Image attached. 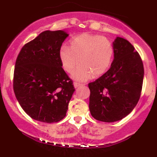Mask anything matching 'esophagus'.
I'll return each instance as SVG.
<instances>
[{
    "label": "esophagus",
    "instance_id": "obj_1",
    "mask_svg": "<svg viewBox=\"0 0 157 157\" xmlns=\"http://www.w3.org/2000/svg\"><path fill=\"white\" fill-rule=\"evenodd\" d=\"M82 86V84L79 83V82H74V86H75V89H77V88L80 87V86Z\"/></svg>",
    "mask_w": 157,
    "mask_h": 157
}]
</instances>
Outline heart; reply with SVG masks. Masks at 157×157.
I'll list each match as a JSON object with an SVG mask.
<instances>
[{"instance_id": "heart-1", "label": "heart", "mask_w": 157, "mask_h": 157, "mask_svg": "<svg viewBox=\"0 0 157 157\" xmlns=\"http://www.w3.org/2000/svg\"><path fill=\"white\" fill-rule=\"evenodd\" d=\"M70 47L61 46L59 56L65 71L72 72V77L80 82L91 77H98L107 71L113 57L112 43L107 37L98 35L83 33L70 40Z\"/></svg>"}]
</instances>
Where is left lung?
I'll return each instance as SVG.
<instances>
[{
    "instance_id": "left-lung-1",
    "label": "left lung",
    "mask_w": 157,
    "mask_h": 157,
    "mask_svg": "<svg viewBox=\"0 0 157 157\" xmlns=\"http://www.w3.org/2000/svg\"><path fill=\"white\" fill-rule=\"evenodd\" d=\"M113 46L111 67L89 84L91 116L105 122L122 120L133 111L141 95L144 77L142 59L131 43L117 37Z\"/></svg>"
}]
</instances>
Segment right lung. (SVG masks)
Returning a JSON list of instances; mask_svg holds the SVG:
<instances>
[{
	"label": "right lung",
	"instance_id": "1",
	"mask_svg": "<svg viewBox=\"0 0 157 157\" xmlns=\"http://www.w3.org/2000/svg\"><path fill=\"white\" fill-rule=\"evenodd\" d=\"M68 36L62 30L43 32L23 46L16 60L14 92L23 111L37 121L63 120L75 91L59 56Z\"/></svg>",
	"mask_w": 157,
	"mask_h": 157
}]
</instances>
